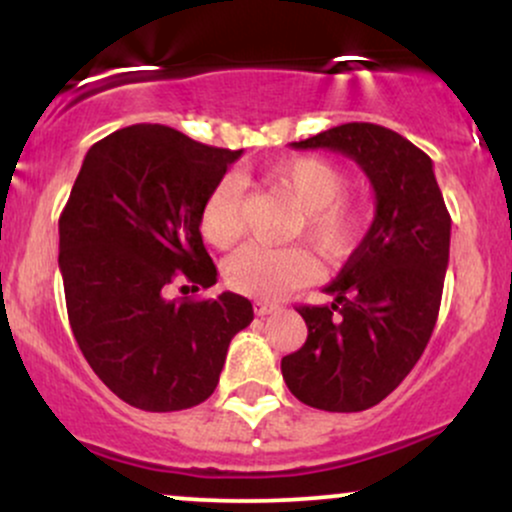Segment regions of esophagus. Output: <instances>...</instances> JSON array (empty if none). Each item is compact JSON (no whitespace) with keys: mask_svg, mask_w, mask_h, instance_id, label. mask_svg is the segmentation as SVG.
<instances>
[{"mask_svg":"<svg viewBox=\"0 0 512 512\" xmlns=\"http://www.w3.org/2000/svg\"><path fill=\"white\" fill-rule=\"evenodd\" d=\"M279 310V305L276 303H269V301H255V313L257 315H272Z\"/></svg>","mask_w":512,"mask_h":512,"instance_id":"1","label":"esophagus"}]
</instances>
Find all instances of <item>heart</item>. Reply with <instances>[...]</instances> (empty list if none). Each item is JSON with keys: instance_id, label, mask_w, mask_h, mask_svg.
Listing matches in <instances>:
<instances>
[{"instance_id": "1", "label": "heart", "mask_w": 512, "mask_h": 512, "mask_svg": "<svg viewBox=\"0 0 512 512\" xmlns=\"http://www.w3.org/2000/svg\"><path fill=\"white\" fill-rule=\"evenodd\" d=\"M269 182L298 207L293 236L303 238L322 257H344L356 248L368 219V204L344 195L349 175L339 163L325 156L291 158L269 173ZM199 228L219 250L238 243L243 233V199L231 178L211 187L199 211ZM313 269V260L303 248L245 245L223 264V276L243 296L279 298L303 286Z\"/></svg>"}]
</instances>
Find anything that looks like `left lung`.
Returning a JSON list of instances; mask_svg holds the SVG:
<instances>
[{"mask_svg":"<svg viewBox=\"0 0 512 512\" xmlns=\"http://www.w3.org/2000/svg\"><path fill=\"white\" fill-rule=\"evenodd\" d=\"M293 149L354 158L375 192V219L325 293L301 305L308 339L281 358L293 397L325 411L375 407L409 375L436 327L450 257V214L433 163L402 134L346 122Z\"/></svg>","mask_w":512,"mask_h":512,"instance_id":"left-lung-1","label":"left lung"}]
</instances>
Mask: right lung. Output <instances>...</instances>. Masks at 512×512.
I'll return each instance as SVG.
<instances>
[{
    "instance_id": "1",
    "label": "right lung",
    "mask_w": 512,
    "mask_h": 512,
    "mask_svg": "<svg viewBox=\"0 0 512 512\" xmlns=\"http://www.w3.org/2000/svg\"><path fill=\"white\" fill-rule=\"evenodd\" d=\"M243 151L163 125H132L88 149L60 216V272L74 339L122 402L180 411L219 385L231 339L252 322L238 293L168 298L173 281L216 284L199 233L211 187Z\"/></svg>"
}]
</instances>
